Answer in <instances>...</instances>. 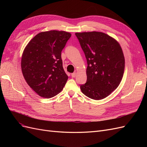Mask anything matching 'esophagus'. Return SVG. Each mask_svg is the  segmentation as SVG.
I'll return each mask as SVG.
<instances>
[{
	"label": "esophagus",
	"mask_w": 147,
	"mask_h": 147,
	"mask_svg": "<svg viewBox=\"0 0 147 147\" xmlns=\"http://www.w3.org/2000/svg\"><path fill=\"white\" fill-rule=\"evenodd\" d=\"M71 76H72V77H73V78H75V77L77 76V73H76V72L72 73V74H71Z\"/></svg>",
	"instance_id": "1"
}]
</instances>
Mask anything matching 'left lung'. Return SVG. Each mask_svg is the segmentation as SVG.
Masks as SVG:
<instances>
[{"label":"left lung","mask_w":147,"mask_h":147,"mask_svg":"<svg viewBox=\"0 0 147 147\" xmlns=\"http://www.w3.org/2000/svg\"><path fill=\"white\" fill-rule=\"evenodd\" d=\"M85 55L87 80L82 84L83 94L94 100L110 95L121 82L124 70V57L119 43L101 32L75 33Z\"/></svg>","instance_id":"left-lung-1"}]
</instances>
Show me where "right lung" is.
<instances>
[{
  "label": "right lung",
  "instance_id": "right-lung-1",
  "mask_svg": "<svg viewBox=\"0 0 147 147\" xmlns=\"http://www.w3.org/2000/svg\"><path fill=\"white\" fill-rule=\"evenodd\" d=\"M70 37L71 34L65 31L42 32L25 47L21 57L22 73L28 85L40 96H55L67 81L61 51Z\"/></svg>",
  "mask_w": 147,
  "mask_h": 147
}]
</instances>
